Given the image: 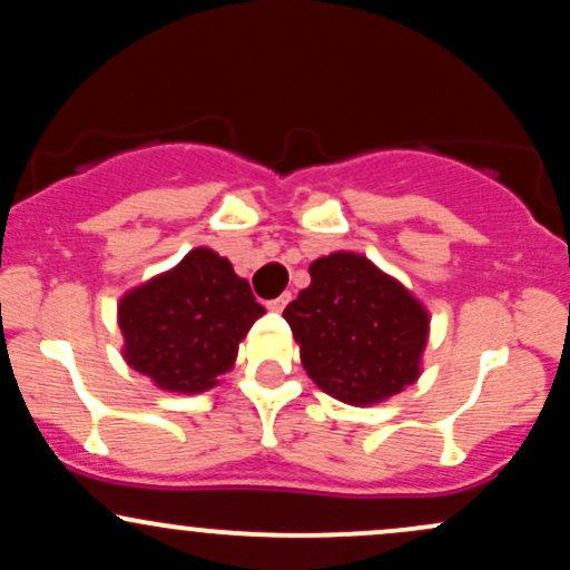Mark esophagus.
<instances>
[{
    "mask_svg": "<svg viewBox=\"0 0 570 570\" xmlns=\"http://www.w3.org/2000/svg\"><path fill=\"white\" fill-rule=\"evenodd\" d=\"M292 299V294H281V297H276V299H271V303H267V307H271V311H276V313H281L286 307V303H289Z\"/></svg>",
    "mask_w": 570,
    "mask_h": 570,
    "instance_id": "1",
    "label": "esophagus"
}]
</instances>
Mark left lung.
Returning a JSON list of instances; mask_svg holds the SVG:
<instances>
[{"instance_id": "1", "label": "left lung", "mask_w": 570, "mask_h": 570, "mask_svg": "<svg viewBox=\"0 0 570 570\" xmlns=\"http://www.w3.org/2000/svg\"><path fill=\"white\" fill-rule=\"evenodd\" d=\"M284 318L311 381L340 402L364 407L417 381L429 313L362 254L316 259Z\"/></svg>"}]
</instances>
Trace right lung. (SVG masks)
I'll use <instances>...</instances> for the list:
<instances>
[{"mask_svg":"<svg viewBox=\"0 0 570 570\" xmlns=\"http://www.w3.org/2000/svg\"><path fill=\"white\" fill-rule=\"evenodd\" d=\"M126 362L163 391L198 394L230 372L238 343L265 313L248 281L212 248L120 299Z\"/></svg>","mask_w":570,"mask_h":570,"instance_id":"add662e5","label":"right lung"}]
</instances>
